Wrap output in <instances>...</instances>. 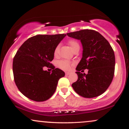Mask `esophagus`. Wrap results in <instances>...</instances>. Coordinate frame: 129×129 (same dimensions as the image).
<instances>
[{
	"mask_svg": "<svg viewBox=\"0 0 129 129\" xmlns=\"http://www.w3.org/2000/svg\"><path fill=\"white\" fill-rule=\"evenodd\" d=\"M70 73H71L70 72H66V75H67H67H69Z\"/></svg>",
	"mask_w": 129,
	"mask_h": 129,
	"instance_id": "1",
	"label": "esophagus"
}]
</instances>
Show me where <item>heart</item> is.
Returning a JSON list of instances; mask_svg holds the SVG:
<instances>
[{"label":"heart","instance_id":"1","mask_svg":"<svg viewBox=\"0 0 129 129\" xmlns=\"http://www.w3.org/2000/svg\"><path fill=\"white\" fill-rule=\"evenodd\" d=\"M69 44L70 46L71 47V48H72V50H74L76 47H79V44L78 42L76 41H74V40H72V41H70L69 42ZM59 45H58L57 47H56L55 49H54V54L56 55L57 54L59 51ZM58 66L60 69H61L63 70H69L71 69V66H72V63L69 60H61L60 61L58 62Z\"/></svg>","mask_w":129,"mask_h":129}]
</instances>
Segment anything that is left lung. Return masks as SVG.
Masks as SVG:
<instances>
[{
    "mask_svg": "<svg viewBox=\"0 0 129 129\" xmlns=\"http://www.w3.org/2000/svg\"><path fill=\"white\" fill-rule=\"evenodd\" d=\"M67 35L80 40L83 47L82 57L76 69L78 78L72 87L82 97L98 96L106 91L113 80L115 66L113 48L107 39L93 29H82ZM85 69L89 70L87 74L80 72Z\"/></svg>",
    "mask_w": 129,
    "mask_h": 129,
    "instance_id": "8db88e82",
    "label": "left lung"
}]
</instances>
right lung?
I'll return each mask as SVG.
<instances>
[{
    "instance_id": "right-lung-1",
    "label": "right lung",
    "mask_w": 129,
    "mask_h": 129,
    "mask_svg": "<svg viewBox=\"0 0 129 129\" xmlns=\"http://www.w3.org/2000/svg\"><path fill=\"white\" fill-rule=\"evenodd\" d=\"M66 35H39L28 39L20 46L13 62L14 79L19 91L28 98L44 101L55 92L62 70L51 64L54 49ZM51 68L52 72L43 70Z\"/></svg>"
}]
</instances>
